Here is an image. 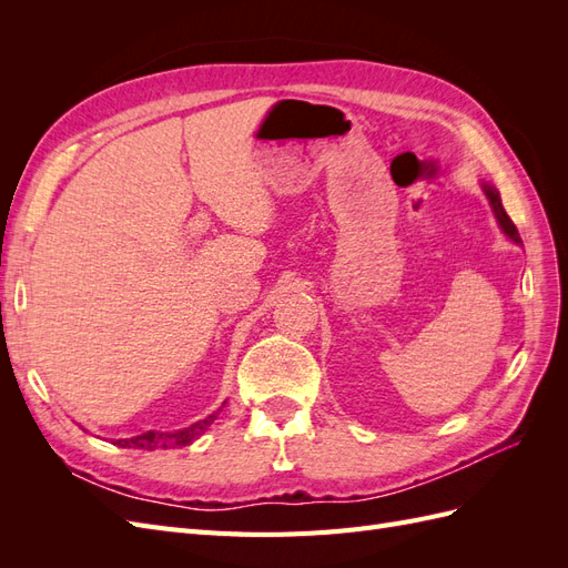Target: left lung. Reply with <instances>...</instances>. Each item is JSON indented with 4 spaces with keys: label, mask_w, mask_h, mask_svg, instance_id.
Listing matches in <instances>:
<instances>
[{
    "label": "left lung",
    "mask_w": 568,
    "mask_h": 568,
    "mask_svg": "<svg viewBox=\"0 0 568 568\" xmlns=\"http://www.w3.org/2000/svg\"><path fill=\"white\" fill-rule=\"evenodd\" d=\"M480 186H484V192H486V196H488V201H490V209H493V213H495L497 222H500L503 232H505V234L511 239L514 244H521V236H519L517 227H514V222L509 220V215H507V213H505V209H503L500 192H497V189H495L493 184H488V182H484V184H480Z\"/></svg>",
    "instance_id": "left-lung-1"
}]
</instances>
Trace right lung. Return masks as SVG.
I'll return each mask as SVG.
<instances>
[{
    "label": "right lung",
    "instance_id": "right-lung-1",
    "mask_svg": "<svg viewBox=\"0 0 568 568\" xmlns=\"http://www.w3.org/2000/svg\"><path fill=\"white\" fill-rule=\"evenodd\" d=\"M217 415H209L205 419L182 428V432H173V434H165V432H146L140 436H132V438H120L115 440V445L120 448H136V450H163V448H184V445L192 443L194 438H199L205 428H209L215 422Z\"/></svg>",
    "mask_w": 568,
    "mask_h": 568
}]
</instances>
